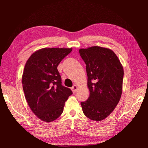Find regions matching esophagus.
<instances>
[{"label":"esophagus","mask_w":148,"mask_h":148,"mask_svg":"<svg viewBox=\"0 0 148 148\" xmlns=\"http://www.w3.org/2000/svg\"><path fill=\"white\" fill-rule=\"evenodd\" d=\"M77 89H78V86H77V85L75 84L74 86H73V87L71 88V91H72V92L73 93H75L76 92V91L77 90Z\"/></svg>","instance_id":"34e87169"}]
</instances>
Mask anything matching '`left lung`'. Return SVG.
Returning <instances> with one entry per match:
<instances>
[{
    "instance_id": "8db88e82",
    "label": "left lung",
    "mask_w": 148,
    "mask_h": 148,
    "mask_svg": "<svg viewBox=\"0 0 148 148\" xmlns=\"http://www.w3.org/2000/svg\"><path fill=\"white\" fill-rule=\"evenodd\" d=\"M86 65L89 96L82 102L85 116L95 121L105 119L112 112L122 93L123 69L111 49L92 46L79 49Z\"/></svg>"
}]
</instances>
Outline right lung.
<instances>
[{"instance_id": "right-lung-1", "label": "right lung", "mask_w": 148, "mask_h": 148, "mask_svg": "<svg viewBox=\"0 0 148 148\" xmlns=\"http://www.w3.org/2000/svg\"><path fill=\"white\" fill-rule=\"evenodd\" d=\"M72 48H42L29 57L22 75L26 100L37 117L51 122L63 112L65 102L72 95L62 85L57 66Z\"/></svg>"}]
</instances>
